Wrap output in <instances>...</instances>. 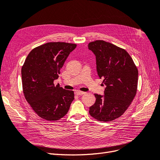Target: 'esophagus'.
I'll list each match as a JSON object with an SVG mask.
<instances>
[{"label": "esophagus", "mask_w": 160, "mask_h": 160, "mask_svg": "<svg viewBox=\"0 0 160 160\" xmlns=\"http://www.w3.org/2000/svg\"><path fill=\"white\" fill-rule=\"evenodd\" d=\"M75 94L76 95H82V94H85V92H82V91H79V90H76V91H75Z\"/></svg>", "instance_id": "34e87169"}]
</instances>
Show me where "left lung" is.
Instances as JSON below:
<instances>
[{
    "label": "left lung",
    "instance_id": "obj_1",
    "mask_svg": "<svg viewBox=\"0 0 160 160\" xmlns=\"http://www.w3.org/2000/svg\"><path fill=\"white\" fill-rule=\"evenodd\" d=\"M96 56L97 70L106 86L104 95L95 94L96 102L89 113L99 121L108 122L120 117L134 99L138 82V70L124 49L103 40L88 43Z\"/></svg>",
    "mask_w": 160,
    "mask_h": 160
}]
</instances>
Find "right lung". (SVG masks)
Instances as JSON below:
<instances>
[{
	"mask_svg": "<svg viewBox=\"0 0 160 160\" xmlns=\"http://www.w3.org/2000/svg\"><path fill=\"white\" fill-rule=\"evenodd\" d=\"M76 44L49 42L33 49L21 68L25 98L37 115L47 121L64 117L74 99V91L55 85L60 69Z\"/></svg>",
	"mask_w": 160,
	"mask_h": 160,
	"instance_id": "obj_1",
	"label": "right lung"
}]
</instances>
